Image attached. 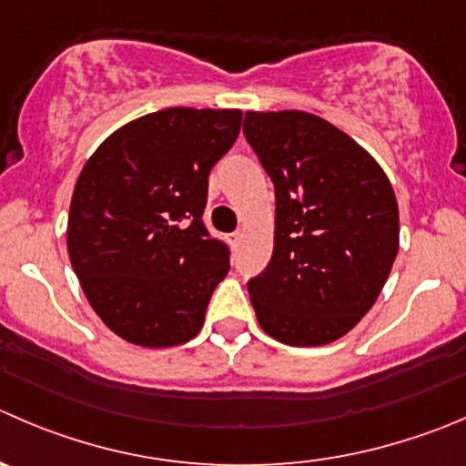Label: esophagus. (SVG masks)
Segmentation results:
<instances>
[{
  "label": "esophagus",
  "instance_id": "obj_1",
  "mask_svg": "<svg viewBox=\"0 0 466 466\" xmlns=\"http://www.w3.org/2000/svg\"><path fill=\"white\" fill-rule=\"evenodd\" d=\"M228 241L232 243V246H237V243L241 241V232H232V234H228Z\"/></svg>",
  "mask_w": 466,
  "mask_h": 466
}]
</instances>
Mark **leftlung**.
<instances>
[{"mask_svg": "<svg viewBox=\"0 0 466 466\" xmlns=\"http://www.w3.org/2000/svg\"><path fill=\"white\" fill-rule=\"evenodd\" d=\"M243 134L275 187L273 255L248 293L266 334L323 346L360 323L399 252L394 188L367 150L305 111H248Z\"/></svg>", "mask_w": 466, "mask_h": 466, "instance_id": "left-lung-1", "label": "left lung"}]
</instances>
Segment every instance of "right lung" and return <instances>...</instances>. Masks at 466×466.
<instances>
[{
	"label": "right lung",
	"instance_id": "right-lung-1",
	"mask_svg": "<svg viewBox=\"0 0 466 466\" xmlns=\"http://www.w3.org/2000/svg\"><path fill=\"white\" fill-rule=\"evenodd\" d=\"M241 129L237 108L173 106L113 132L86 161L67 216V255L95 314L147 348L200 332L229 248L202 214L209 173Z\"/></svg>",
	"mask_w": 466,
	"mask_h": 466
}]
</instances>
